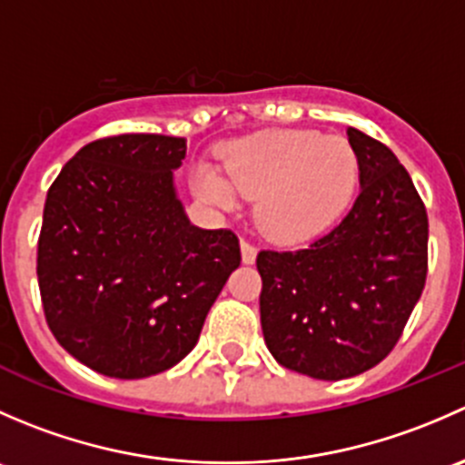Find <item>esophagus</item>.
Masks as SVG:
<instances>
[{
    "instance_id": "34e87169",
    "label": "esophagus",
    "mask_w": 465,
    "mask_h": 465,
    "mask_svg": "<svg viewBox=\"0 0 465 465\" xmlns=\"http://www.w3.org/2000/svg\"><path fill=\"white\" fill-rule=\"evenodd\" d=\"M241 254H242V262L252 265V262L256 261V247L252 245V242L241 241Z\"/></svg>"
}]
</instances>
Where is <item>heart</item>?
Returning a JSON list of instances; mask_svg holds the SVG:
<instances>
[{
    "label": "heart",
    "mask_w": 465,
    "mask_h": 465,
    "mask_svg": "<svg viewBox=\"0 0 465 465\" xmlns=\"http://www.w3.org/2000/svg\"><path fill=\"white\" fill-rule=\"evenodd\" d=\"M227 174L200 166L195 184L215 204L232 209L241 195L256 198V224L270 241L303 242L335 223L358 186V154L344 137L308 130H272L227 150Z\"/></svg>",
    "instance_id": "1"
}]
</instances>
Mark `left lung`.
I'll return each instance as SVG.
<instances>
[{
	"label": "left lung",
	"instance_id": "1",
	"mask_svg": "<svg viewBox=\"0 0 465 465\" xmlns=\"http://www.w3.org/2000/svg\"><path fill=\"white\" fill-rule=\"evenodd\" d=\"M360 193L306 250L256 256L265 344L285 369L344 380L382 362L428 276V211L384 143L349 128Z\"/></svg>",
	"mask_w": 465,
	"mask_h": 465
}]
</instances>
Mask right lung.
<instances>
[{
	"mask_svg": "<svg viewBox=\"0 0 465 465\" xmlns=\"http://www.w3.org/2000/svg\"><path fill=\"white\" fill-rule=\"evenodd\" d=\"M186 139L116 134L83 145L46 193L37 283L55 340L107 378L139 380L193 351L241 245L191 224L173 171Z\"/></svg>",
	"mask_w": 465,
	"mask_h": 465,
	"instance_id": "right-lung-1",
	"label": "right lung"
}]
</instances>
